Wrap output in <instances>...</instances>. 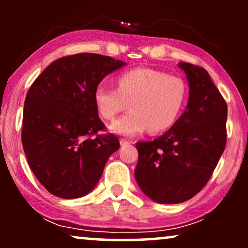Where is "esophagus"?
<instances>
[{"label": "esophagus", "instance_id": "34e87169", "mask_svg": "<svg viewBox=\"0 0 248 248\" xmlns=\"http://www.w3.org/2000/svg\"><path fill=\"white\" fill-rule=\"evenodd\" d=\"M129 143H130V142L127 141V140H124V139H121V140H120L121 146H126V144H129Z\"/></svg>", "mask_w": 248, "mask_h": 248}]
</instances>
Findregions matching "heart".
<instances>
[{
    "mask_svg": "<svg viewBox=\"0 0 248 248\" xmlns=\"http://www.w3.org/2000/svg\"><path fill=\"white\" fill-rule=\"evenodd\" d=\"M118 90L100 84L93 100L98 113L112 120L124 110L129 102L130 112L109 124L112 133L135 136L149 128L160 133L177 121L187 100V86L179 77L161 71L139 67L118 77Z\"/></svg>",
    "mask_w": 248,
    "mask_h": 248,
    "instance_id": "b5f03b06",
    "label": "heart"
}]
</instances>
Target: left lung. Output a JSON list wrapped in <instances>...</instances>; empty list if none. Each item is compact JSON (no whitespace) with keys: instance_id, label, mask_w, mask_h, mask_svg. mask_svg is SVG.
<instances>
[{"instance_id":"1","label":"left lung","mask_w":248,"mask_h":248,"mask_svg":"<svg viewBox=\"0 0 248 248\" xmlns=\"http://www.w3.org/2000/svg\"><path fill=\"white\" fill-rule=\"evenodd\" d=\"M189 82L184 113L155 140L138 142L135 179L160 204L191 199L205 186L226 144L227 105L203 67L178 62Z\"/></svg>"}]
</instances>
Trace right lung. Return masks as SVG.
<instances>
[{"mask_svg": "<svg viewBox=\"0 0 248 248\" xmlns=\"http://www.w3.org/2000/svg\"><path fill=\"white\" fill-rule=\"evenodd\" d=\"M127 65L96 53L51 62L24 101L22 144L30 169L50 193L72 199L87 195L100 179L119 139L105 129L93 94L105 77Z\"/></svg>", "mask_w": 248, "mask_h": 248, "instance_id": "1", "label": "right lung"}]
</instances>
